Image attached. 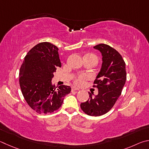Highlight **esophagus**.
<instances>
[{
	"label": "esophagus",
	"instance_id": "1",
	"mask_svg": "<svg viewBox=\"0 0 149 149\" xmlns=\"http://www.w3.org/2000/svg\"><path fill=\"white\" fill-rule=\"evenodd\" d=\"M79 89L76 87H72V91H79Z\"/></svg>",
	"mask_w": 149,
	"mask_h": 149
}]
</instances>
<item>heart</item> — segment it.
Segmentation results:
<instances>
[{
	"label": "heart",
	"instance_id": "1",
	"mask_svg": "<svg viewBox=\"0 0 149 149\" xmlns=\"http://www.w3.org/2000/svg\"><path fill=\"white\" fill-rule=\"evenodd\" d=\"M86 79L87 77L86 75H81V76H80L77 79H76V80H75V83H76V84L80 86L84 84V80Z\"/></svg>",
	"mask_w": 149,
	"mask_h": 149
}]
</instances>
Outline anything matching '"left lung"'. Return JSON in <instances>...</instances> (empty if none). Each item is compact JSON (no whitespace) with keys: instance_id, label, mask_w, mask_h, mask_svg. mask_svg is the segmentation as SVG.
<instances>
[{"instance_id":"left-lung-1","label":"left lung","mask_w":149,"mask_h":149,"mask_svg":"<svg viewBox=\"0 0 149 149\" xmlns=\"http://www.w3.org/2000/svg\"><path fill=\"white\" fill-rule=\"evenodd\" d=\"M93 48L102 56L101 68L94 81L98 94L93 97V93L88 92L90 98L80 104V107L88 115L100 116L110 111L121 95L126 80V63L121 55L110 46L100 44Z\"/></svg>"}]
</instances>
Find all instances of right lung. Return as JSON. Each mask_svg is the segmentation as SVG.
Returning <instances> with one entry per match:
<instances>
[{"mask_svg": "<svg viewBox=\"0 0 149 149\" xmlns=\"http://www.w3.org/2000/svg\"><path fill=\"white\" fill-rule=\"evenodd\" d=\"M59 49L48 42L33 47L21 66L19 81L22 94L29 105L40 114L52 113L63 102L71 88L52 82L57 67H61Z\"/></svg>", "mask_w": 149, "mask_h": 149, "instance_id": "add662e5", "label": "right lung"}]
</instances>
